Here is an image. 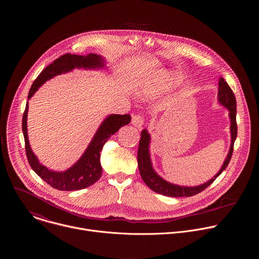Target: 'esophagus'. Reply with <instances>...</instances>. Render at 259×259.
<instances>
[{"mask_svg": "<svg viewBox=\"0 0 259 259\" xmlns=\"http://www.w3.org/2000/svg\"><path fill=\"white\" fill-rule=\"evenodd\" d=\"M132 124L135 125V126H138V127H141L144 125V119L141 115L139 114H135L133 115L132 117Z\"/></svg>", "mask_w": 259, "mask_h": 259, "instance_id": "esophagus-1", "label": "esophagus"}]
</instances>
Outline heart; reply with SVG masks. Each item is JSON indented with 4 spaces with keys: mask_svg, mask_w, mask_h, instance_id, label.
I'll use <instances>...</instances> for the list:
<instances>
[{
    "mask_svg": "<svg viewBox=\"0 0 259 259\" xmlns=\"http://www.w3.org/2000/svg\"><path fill=\"white\" fill-rule=\"evenodd\" d=\"M167 87H168V82H166L165 80L148 81L144 84L142 92H141V96L143 98H146V97L158 95V94L162 93Z\"/></svg>",
    "mask_w": 259,
    "mask_h": 259,
    "instance_id": "b5f03b06",
    "label": "heart"
}]
</instances>
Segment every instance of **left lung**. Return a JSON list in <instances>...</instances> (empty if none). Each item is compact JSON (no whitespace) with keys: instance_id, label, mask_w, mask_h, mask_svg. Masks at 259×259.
<instances>
[{"instance_id":"left-lung-1","label":"left lung","mask_w":259,"mask_h":259,"mask_svg":"<svg viewBox=\"0 0 259 259\" xmlns=\"http://www.w3.org/2000/svg\"><path fill=\"white\" fill-rule=\"evenodd\" d=\"M218 101L220 105L226 108L229 113V119H230V137H231V143L229 151L222 163V166L219 172L210 179L208 182L202 184V185H195V186H184V185H175L171 183H168L167 181L163 180L161 177H159L156 171L153 169L151 158H150V152H149V146H150V135L148 134V130L145 128L142 131L141 135V141L139 145L138 150V164H139V170L141 174V177L145 184L148 187L153 190L154 192H157L159 194L170 196V197H183V196H192L195 195L202 190H204L208 185H211L217 178L222 174V171L227 167L232 151H233V145L237 136V125H236V101L233 92L229 88L228 83L224 80L223 77H220L219 79V94H218Z\"/></svg>"}]
</instances>
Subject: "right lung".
Here are the masks:
<instances>
[{"mask_svg": "<svg viewBox=\"0 0 259 259\" xmlns=\"http://www.w3.org/2000/svg\"><path fill=\"white\" fill-rule=\"evenodd\" d=\"M105 68L106 60L100 55L89 54L85 56H78L66 54L54 61V63L49 65L37 75L30 89L28 100H30L35 95L39 87H41L47 80L53 78L56 75L72 72L74 69L101 70ZM28 110L29 102H27L26 105L22 124L25 138L26 154L29 163L32 169L48 185L53 186L56 189L67 191L83 189L99 181V179L102 177L103 170L100 158L104 145L121 126L128 124L132 118L130 114L108 115L99 126L90 145L85 148L84 152L78 158V160L65 171H54L39 163L37 155L31 148L27 128Z\"/></svg>", "mask_w": 259, "mask_h": 259, "instance_id": "right-lung-1", "label": "right lung"}]
</instances>
